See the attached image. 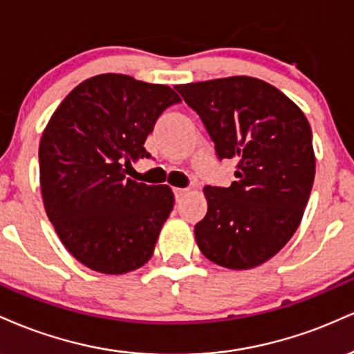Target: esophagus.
I'll list each match as a JSON object with an SVG mask.
<instances>
[{
  "instance_id": "1",
  "label": "esophagus",
  "mask_w": 354,
  "mask_h": 354,
  "mask_svg": "<svg viewBox=\"0 0 354 354\" xmlns=\"http://www.w3.org/2000/svg\"><path fill=\"white\" fill-rule=\"evenodd\" d=\"M189 192V189H180V187H177V189H174V194H176V198L177 201H180L182 197H184V195Z\"/></svg>"
}]
</instances>
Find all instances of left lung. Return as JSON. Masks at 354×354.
Listing matches in <instances>:
<instances>
[{
    "instance_id": "8db88e82",
    "label": "left lung",
    "mask_w": 354,
    "mask_h": 354,
    "mask_svg": "<svg viewBox=\"0 0 354 354\" xmlns=\"http://www.w3.org/2000/svg\"><path fill=\"white\" fill-rule=\"evenodd\" d=\"M215 142L239 160L228 189L205 185L209 210L195 240L210 261L248 270L275 257L300 225L315 180L311 127L303 111L261 79L230 76L178 84Z\"/></svg>"
}]
</instances>
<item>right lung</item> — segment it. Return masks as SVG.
<instances>
[{"mask_svg": "<svg viewBox=\"0 0 354 354\" xmlns=\"http://www.w3.org/2000/svg\"><path fill=\"white\" fill-rule=\"evenodd\" d=\"M176 102L180 97L169 86L99 74L74 87L44 127V210L62 245L87 268L124 275L151 260L174 192L127 178L126 170L131 160L151 157L145 139Z\"/></svg>", "mask_w": 354, "mask_h": 354, "instance_id": "1", "label": "right lung"}]
</instances>
